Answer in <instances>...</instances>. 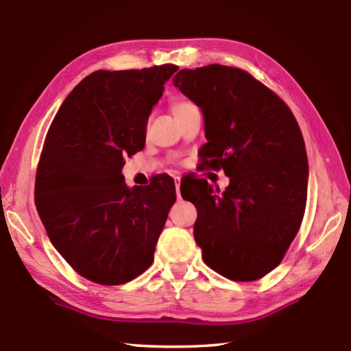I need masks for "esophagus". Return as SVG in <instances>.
Segmentation results:
<instances>
[{"mask_svg":"<svg viewBox=\"0 0 351 351\" xmlns=\"http://www.w3.org/2000/svg\"><path fill=\"white\" fill-rule=\"evenodd\" d=\"M175 189H176V196H181V178L176 176L175 178Z\"/></svg>","mask_w":351,"mask_h":351,"instance_id":"1","label":"esophagus"}]
</instances>
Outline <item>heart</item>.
<instances>
[{"mask_svg": "<svg viewBox=\"0 0 351 351\" xmlns=\"http://www.w3.org/2000/svg\"><path fill=\"white\" fill-rule=\"evenodd\" d=\"M189 106H191L190 101H187V100H176L173 105H171V111H173V114H176V112L184 111V109H187Z\"/></svg>", "mask_w": 351, "mask_h": 351, "instance_id": "b5f03b06", "label": "heart"}]
</instances>
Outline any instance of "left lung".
<instances>
[{"mask_svg": "<svg viewBox=\"0 0 351 351\" xmlns=\"http://www.w3.org/2000/svg\"><path fill=\"white\" fill-rule=\"evenodd\" d=\"M173 85L204 114L202 164L230 178L222 193L205 180L185 191L197 210L193 236L204 262L230 280L262 278L304 216L308 164L298 123L276 93L239 68L181 70Z\"/></svg>", "mask_w": 351, "mask_h": 351, "instance_id": "1", "label": "left lung"}]
</instances>
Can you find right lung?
I'll return each mask as SVG.
<instances>
[{
  "instance_id": "1",
  "label": "right lung",
  "mask_w": 351,
  "mask_h": 351,
  "mask_svg": "<svg viewBox=\"0 0 351 351\" xmlns=\"http://www.w3.org/2000/svg\"><path fill=\"white\" fill-rule=\"evenodd\" d=\"M175 71L167 64L89 74L48 129L34 202L54 248L94 283H128L154 262L175 182L160 175L130 189L121 169L143 150L149 115Z\"/></svg>"
}]
</instances>
